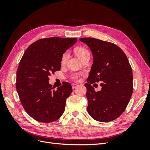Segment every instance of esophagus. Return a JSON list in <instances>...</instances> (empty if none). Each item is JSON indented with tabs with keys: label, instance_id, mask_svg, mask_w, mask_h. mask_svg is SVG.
Returning a JSON list of instances; mask_svg holds the SVG:
<instances>
[{
	"label": "esophagus",
	"instance_id": "esophagus-1",
	"mask_svg": "<svg viewBox=\"0 0 150 150\" xmlns=\"http://www.w3.org/2000/svg\"><path fill=\"white\" fill-rule=\"evenodd\" d=\"M79 86V84H72V88L73 89H75L76 88L78 87V86Z\"/></svg>",
	"mask_w": 150,
	"mask_h": 150
}]
</instances>
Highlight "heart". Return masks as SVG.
Listing matches in <instances>:
<instances>
[{"label": "heart", "mask_w": 150, "mask_h": 150, "mask_svg": "<svg viewBox=\"0 0 150 150\" xmlns=\"http://www.w3.org/2000/svg\"><path fill=\"white\" fill-rule=\"evenodd\" d=\"M75 53L78 55V56L81 59V60H83L86 57L90 56V54L87 49L83 48V47H78L75 49L74 50ZM68 56H69V54L66 52L64 54H63V55L61 58V63L62 64H64V63L67 61ZM80 76V74L79 73H74L71 74V78L72 80L73 81H78L79 77Z\"/></svg>", "instance_id": "obj_1"}]
</instances>
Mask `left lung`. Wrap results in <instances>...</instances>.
Listing matches in <instances>:
<instances>
[{
  "label": "left lung",
  "mask_w": 150,
  "mask_h": 150,
  "mask_svg": "<svg viewBox=\"0 0 150 150\" xmlns=\"http://www.w3.org/2000/svg\"><path fill=\"white\" fill-rule=\"evenodd\" d=\"M79 40L89 47L93 56L88 83L84 84L89 115L101 122L116 120L125 111L133 93V72L128 58L113 43L91 38ZM99 81L102 89L96 92L91 84Z\"/></svg>",
  "instance_id": "1"
}]
</instances>
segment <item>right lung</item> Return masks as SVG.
Wrapping results in <instances>:
<instances>
[{"label":"right lung","mask_w":150,"mask_h":150,"mask_svg":"<svg viewBox=\"0 0 150 150\" xmlns=\"http://www.w3.org/2000/svg\"><path fill=\"white\" fill-rule=\"evenodd\" d=\"M77 38L53 37L38 40L28 47L17 71L16 89L27 113L42 122L57 120L65 110L72 88L67 82L54 89L49 76L59 71L62 54Z\"/></svg>","instance_id":"obj_1"}]
</instances>
